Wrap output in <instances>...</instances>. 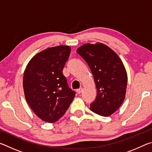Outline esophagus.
I'll return each instance as SVG.
<instances>
[{"label":"esophagus","instance_id":"esophagus-1","mask_svg":"<svg viewBox=\"0 0 152 152\" xmlns=\"http://www.w3.org/2000/svg\"><path fill=\"white\" fill-rule=\"evenodd\" d=\"M82 88L76 90V92H77V93H78V94H80L81 92H82Z\"/></svg>","mask_w":152,"mask_h":152}]
</instances>
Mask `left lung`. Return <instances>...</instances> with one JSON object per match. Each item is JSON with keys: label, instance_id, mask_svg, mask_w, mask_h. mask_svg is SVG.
<instances>
[{"label": "left lung", "instance_id": "obj_1", "mask_svg": "<svg viewBox=\"0 0 152 152\" xmlns=\"http://www.w3.org/2000/svg\"><path fill=\"white\" fill-rule=\"evenodd\" d=\"M76 52L88 64L93 75L97 95L91 110L109 117L124 101L127 74L123 61L111 48L102 43H86Z\"/></svg>", "mask_w": 152, "mask_h": 152}]
</instances>
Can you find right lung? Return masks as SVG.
<instances>
[{"instance_id":"1","label":"right lung","mask_w":152,"mask_h":152,"mask_svg":"<svg viewBox=\"0 0 152 152\" xmlns=\"http://www.w3.org/2000/svg\"><path fill=\"white\" fill-rule=\"evenodd\" d=\"M70 51L67 45L48 48L33 57L25 70V97L35 114L45 122L60 119L75 97L62 73Z\"/></svg>"}]
</instances>
